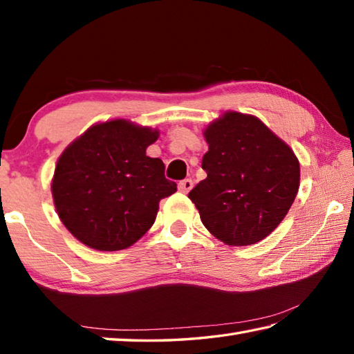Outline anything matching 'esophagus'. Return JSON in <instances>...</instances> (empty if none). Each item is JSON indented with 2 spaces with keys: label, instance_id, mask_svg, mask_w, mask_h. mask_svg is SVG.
I'll use <instances>...</instances> for the list:
<instances>
[{
  "label": "esophagus",
  "instance_id": "obj_1",
  "mask_svg": "<svg viewBox=\"0 0 354 354\" xmlns=\"http://www.w3.org/2000/svg\"><path fill=\"white\" fill-rule=\"evenodd\" d=\"M192 187H194V181H192V179H189V178L183 179V181H179V184H178V189L181 190L183 194H187V192L192 190Z\"/></svg>",
  "mask_w": 354,
  "mask_h": 354
}]
</instances>
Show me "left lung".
I'll return each mask as SVG.
<instances>
[{"mask_svg":"<svg viewBox=\"0 0 354 354\" xmlns=\"http://www.w3.org/2000/svg\"><path fill=\"white\" fill-rule=\"evenodd\" d=\"M207 173L189 198L221 242L253 245L277 227L299 185L297 156L259 118L226 112L205 131Z\"/></svg>","mask_w":354,"mask_h":354,"instance_id":"1","label":"left lung"}]
</instances>
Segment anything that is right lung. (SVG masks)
<instances>
[{
    "label": "right lung",
    "mask_w": 354,
    "mask_h": 354,
    "mask_svg": "<svg viewBox=\"0 0 354 354\" xmlns=\"http://www.w3.org/2000/svg\"><path fill=\"white\" fill-rule=\"evenodd\" d=\"M158 131L127 120L95 124L65 149L53 198L65 227L100 251L124 250L151 227L159 201L176 192L159 158L147 156Z\"/></svg>",
    "instance_id": "obj_1"
}]
</instances>
